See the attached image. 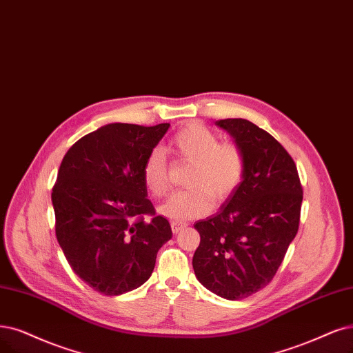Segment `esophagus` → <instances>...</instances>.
Listing matches in <instances>:
<instances>
[{
    "instance_id": "34e87169",
    "label": "esophagus",
    "mask_w": 353,
    "mask_h": 353,
    "mask_svg": "<svg viewBox=\"0 0 353 353\" xmlns=\"http://www.w3.org/2000/svg\"><path fill=\"white\" fill-rule=\"evenodd\" d=\"M186 228V224L179 223V221H172V230L174 234H179L181 230Z\"/></svg>"
}]
</instances>
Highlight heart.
<instances>
[{
	"instance_id": "heart-1",
	"label": "heart",
	"mask_w": 353,
	"mask_h": 353,
	"mask_svg": "<svg viewBox=\"0 0 353 353\" xmlns=\"http://www.w3.org/2000/svg\"><path fill=\"white\" fill-rule=\"evenodd\" d=\"M170 151L192 163L186 179L189 186L176 192L160 208L173 219L199 218L210 212L212 201H228L244 179L245 157L237 143L219 142L218 135L205 125L189 123L170 141ZM143 186L154 198H163L170 189L168 165L161 150H152L142 165Z\"/></svg>"
}]
</instances>
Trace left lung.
<instances>
[{
    "mask_svg": "<svg viewBox=\"0 0 353 353\" xmlns=\"http://www.w3.org/2000/svg\"><path fill=\"white\" fill-rule=\"evenodd\" d=\"M245 157L241 185L219 211L198 221L201 244L192 265L211 292L236 301L273 279L295 239L303 188L292 157L262 128L245 119H223Z\"/></svg>",
    "mask_w": 353,
    "mask_h": 353,
    "instance_id": "obj_1",
    "label": "left lung"
}]
</instances>
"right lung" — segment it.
I'll list each match as a JSON object with an SVG mask.
<instances>
[{
  "mask_svg": "<svg viewBox=\"0 0 353 353\" xmlns=\"http://www.w3.org/2000/svg\"><path fill=\"white\" fill-rule=\"evenodd\" d=\"M168 128L109 123L78 139L61 163L52 189L57 239L75 275L100 294L145 283L173 236L168 221L155 216L141 174Z\"/></svg>",
  "mask_w": 353,
  "mask_h": 353,
  "instance_id": "obj_1",
  "label": "right lung"
}]
</instances>
